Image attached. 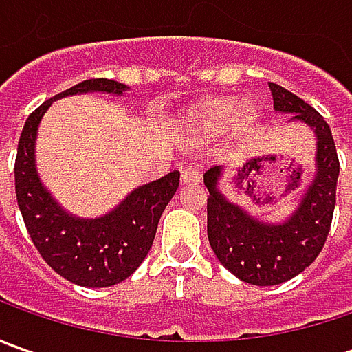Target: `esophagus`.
I'll use <instances>...</instances> for the list:
<instances>
[{
  "label": "esophagus",
  "mask_w": 352,
  "mask_h": 352,
  "mask_svg": "<svg viewBox=\"0 0 352 352\" xmlns=\"http://www.w3.org/2000/svg\"><path fill=\"white\" fill-rule=\"evenodd\" d=\"M182 182L184 184H199L201 182V172L194 166H188L182 170Z\"/></svg>",
  "instance_id": "1"
}]
</instances>
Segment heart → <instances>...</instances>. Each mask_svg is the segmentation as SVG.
I'll list each match as a JSON object with an SVG mask.
<instances>
[{
	"mask_svg": "<svg viewBox=\"0 0 352 352\" xmlns=\"http://www.w3.org/2000/svg\"><path fill=\"white\" fill-rule=\"evenodd\" d=\"M256 119L252 107H245V100L233 96H217L194 103L180 119V137L184 141L204 142L223 139L235 127L249 131Z\"/></svg>",
	"mask_w": 352,
	"mask_h": 352,
	"instance_id": "1",
	"label": "heart"
}]
</instances>
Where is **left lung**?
<instances>
[{
	"mask_svg": "<svg viewBox=\"0 0 352 352\" xmlns=\"http://www.w3.org/2000/svg\"><path fill=\"white\" fill-rule=\"evenodd\" d=\"M276 113L304 123L316 135V174L290 217L263 221L219 190L223 166L204 174L208 196V239L215 256L239 280L254 286H276L304 272L318 258L329 235L339 158L331 129L318 111L286 88L268 82Z\"/></svg>",
	"mask_w": 352,
	"mask_h": 352,
	"instance_id": "obj_1",
	"label": "left lung"
}]
</instances>
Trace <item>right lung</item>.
I'll list each match as a JSON object with an SVG mask.
<instances>
[{"label": "right lung", "mask_w": 352, "mask_h": 352, "mask_svg": "<svg viewBox=\"0 0 352 352\" xmlns=\"http://www.w3.org/2000/svg\"><path fill=\"white\" fill-rule=\"evenodd\" d=\"M91 91L123 96L129 88L107 78L86 80L38 105L21 133L15 194L31 241L48 266L78 286L107 288L131 276L148 254L160 215L180 186V172L174 170L155 182L135 188L100 217H76L64 210L36 172L38 125L52 102Z\"/></svg>", "instance_id": "add662e5"}]
</instances>
